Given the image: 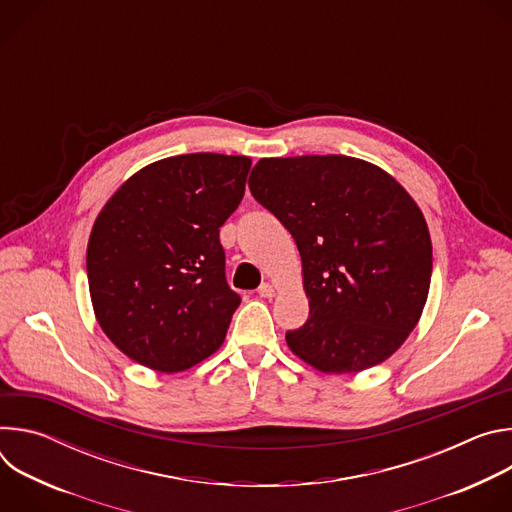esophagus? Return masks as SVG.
Returning a JSON list of instances; mask_svg holds the SVG:
<instances>
[{
    "instance_id": "esophagus-1",
    "label": "esophagus",
    "mask_w": 512,
    "mask_h": 512,
    "mask_svg": "<svg viewBox=\"0 0 512 512\" xmlns=\"http://www.w3.org/2000/svg\"><path fill=\"white\" fill-rule=\"evenodd\" d=\"M257 294H259L261 298H273V296H275V287H273L271 283H261L259 289H257Z\"/></svg>"
}]
</instances>
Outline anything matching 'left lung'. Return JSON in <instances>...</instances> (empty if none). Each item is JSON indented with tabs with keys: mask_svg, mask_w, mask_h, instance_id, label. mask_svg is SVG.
<instances>
[{
	"mask_svg": "<svg viewBox=\"0 0 512 512\" xmlns=\"http://www.w3.org/2000/svg\"><path fill=\"white\" fill-rule=\"evenodd\" d=\"M253 198L294 237L310 298L287 346L322 373H358L389 358L415 328L431 281V239L405 188L346 156L263 158Z\"/></svg>",
	"mask_w": 512,
	"mask_h": 512,
	"instance_id": "1",
	"label": "left lung"
}]
</instances>
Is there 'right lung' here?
<instances>
[{"label":"right lung","instance_id":"right-lung-1","mask_svg":"<svg viewBox=\"0 0 512 512\" xmlns=\"http://www.w3.org/2000/svg\"><path fill=\"white\" fill-rule=\"evenodd\" d=\"M249 168L245 156L166 158L133 174L97 216L87 247L93 308L143 367L186 371L223 344L241 298L218 235Z\"/></svg>","mask_w":512,"mask_h":512}]
</instances>
